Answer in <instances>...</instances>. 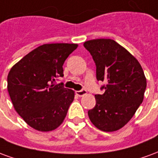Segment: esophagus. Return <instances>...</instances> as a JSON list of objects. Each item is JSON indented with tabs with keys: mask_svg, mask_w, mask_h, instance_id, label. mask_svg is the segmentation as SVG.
<instances>
[{
	"mask_svg": "<svg viewBox=\"0 0 158 158\" xmlns=\"http://www.w3.org/2000/svg\"><path fill=\"white\" fill-rule=\"evenodd\" d=\"M86 93H87V91H86L85 89H81V90H77L76 91V95L79 96H83L86 95Z\"/></svg>",
	"mask_w": 158,
	"mask_h": 158,
	"instance_id": "1",
	"label": "esophagus"
}]
</instances>
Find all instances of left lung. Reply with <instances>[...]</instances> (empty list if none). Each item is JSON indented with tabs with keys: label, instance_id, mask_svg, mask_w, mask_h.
<instances>
[{
	"label": "left lung",
	"instance_id": "1",
	"mask_svg": "<svg viewBox=\"0 0 158 158\" xmlns=\"http://www.w3.org/2000/svg\"><path fill=\"white\" fill-rule=\"evenodd\" d=\"M96 66L97 80L106 83L96 95V106L88 111L90 121L105 132L118 130L135 115L142 103L146 79L138 60L111 39L84 43Z\"/></svg>",
	"mask_w": 158,
	"mask_h": 158
}]
</instances>
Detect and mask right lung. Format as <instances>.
<instances>
[{
    "instance_id": "obj_1",
    "label": "right lung",
    "mask_w": 158,
    "mask_h": 158,
    "mask_svg": "<svg viewBox=\"0 0 158 158\" xmlns=\"http://www.w3.org/2000/svg\"><path fill=\"white\" fill-rule=\"evenodd\" d=\"M77 44L56 43L37 47L12 67L7 89L16 112L33 129L48 132L62 124L74 91L54 84Z\"/></svg>"
}]
</instances>
